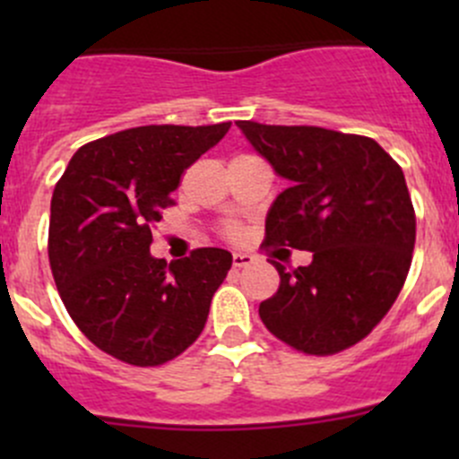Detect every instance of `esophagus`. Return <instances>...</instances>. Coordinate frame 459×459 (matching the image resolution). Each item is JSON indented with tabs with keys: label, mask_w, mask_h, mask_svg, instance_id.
<instances>
[{
	"label": "esophagus",
	"mask_w": 459,
	"mask_h": 459,
	"mask_svg": "<svg viewBox=\"0 0 459 459\" xmlns=\"http://www.w3.org/2000/svg\"><path fill=\"white\" fill-rule=\"evenodd\" d=\"M253 262H255V257H253L251 253H233V266H251Z\"/></svg>",
	"instance_id": "34e87169"
}]
</instances>
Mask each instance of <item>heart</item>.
Masks as SVG:
<instances>
[{"label": "heart", "mask_w": 459, "mask_h": 459, "mask_svg": "<svg viewBox=\"0 0 459 459\" xmlns=\"http://www.w3.org/2000/svg\"><path fill=\"white\" fill-rule=\"evenodd\" d=\"M226 233H229V235H238L239 229L235 224H229V226H226Z\"/></svg>", "instance_id": "obj_1"}]
</instances>
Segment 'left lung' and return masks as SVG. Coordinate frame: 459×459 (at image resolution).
<instances>
[{"mask_svg": "<svg viewBox=\"0 0 459 459\" xmlns=\"http://www.w3.org/2000/svg\"><path fill=\"white\" fill-rule=\"evenodd\" d=\"M290 186L266 217L264 248L311 251L280 273L259 304L264 326L307 355H335L362 342L391 311L409 275L415 211L400 164L371 137L319 126L238 122Z\"/></svg>", "mask_w": 459, "mask_h": 459, "instance_id": "1", "label": "left lung"}]
</instances>
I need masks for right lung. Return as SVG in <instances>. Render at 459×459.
<instances>
[{
  "label": "right lung",
  "instance_id": "1",
  "mask_svg": "<svg viewBox=\"0 0 459 459\" xmlns=\"http://www.w3.org/2000/svg\"><path fill=\"white\" fill-rule=\"evenodd\" d=\"M229 128L151 124L100 137L73 155L55 186L48 259L59 298L88 340L119 362L160 367L204 331L233 255L208 247L166 264L148 248L184 170Z\"/></svg>",
  "mask_w": 459,
  "mask_h": 459
}]
</instances>
